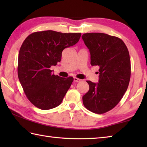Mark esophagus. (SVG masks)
Wrapping results in <instances>:
<instances>
[{
	"mask_svg": "<svg viewBox=\"0 0 147 147\" xmlns=\"http://www.w3.org/2000/svg\"><path fill=\"white\" fill-rule=\"evenodd\" d=\"M81 80H82L78 78H76V77H74V82H80Z\"/></svg>",
	"mask_w": 147,
	"mask_h": 147,
	"instance_id": "obj_1",
	"label": "esophagus"
}]
</instances>
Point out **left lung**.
<instances>
[{
    "label": "left lung",
    "instance_id": "8db88e82",
    "mask_svg": "<svg viewBox=\"0 0 147 147\" xmlns=\"http://www.w3.org/2000/svg\"><path fill=\"white\" fill-rule=\"evenodd\" d=\"M82 39L90 52V64L99 67L98 83L86 81L89 90L83 96V105L93 113L104 114L117 105L128 87V50L121 38L105 33H87Z\"/></svg>",
    "mask_w": 147,
    "mask_h": 147
}]
</instances>
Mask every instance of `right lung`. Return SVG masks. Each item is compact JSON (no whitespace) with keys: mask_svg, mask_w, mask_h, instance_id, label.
I'll use <instances>...</instances> for the list:
<instances>
[{"mask_svg":"<svg viewBox=\"0 0 147 147\" xmlns=\"http://www.w3.org/2000/svg\"><path fill=\"white\" fill-rule=\"evenodd\" d=\"M81 35L47 30L34 32L24 40L18 74L26 97L35 107L49 110L61 104L74 79L54 75L50 68L61 61L63 50L75 45Z\"/></svg>","mask_w":147,"mask_h":147,"instance_id":"obj_1","label":"right lung"}]
</instances>
